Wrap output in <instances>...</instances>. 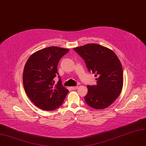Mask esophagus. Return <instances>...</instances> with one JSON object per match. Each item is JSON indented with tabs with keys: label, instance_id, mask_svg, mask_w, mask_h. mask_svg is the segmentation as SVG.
<instances>
[{
	"label": "esophagus",
	"instance_id": "1",
	"mask_svg": "<svg viewBox=\"0 0 146 146\" xmlns=\"http://www.w3.org/2000/svg\"><path fill=\"white\" fill-rule=\"evenodd\" d=\"M77 88H78L77 86H73V87H70V88H71L72 90H76V89H77Z\"/></svg>",
	"mask_w": 146,
	"mask_h": 146
}]
</instances>
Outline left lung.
Masks as SVG:
<instances>
[{
	"mask_svg": "<svg viewBox=\"0 0 146 146\" xmlns=\"http://www.w3.org/2000/svg\"><path fill=\"white\" fill-rule=\"evenodd\" d=\"M73 49L84 60L88 72L97 77V85L87 86L86 102L96 110L108 107L122 90L123 76L120 60L112 50L97 44Z\"/></svg>",
	"mask_w": 146,
	"mask_h": 146,
	"instance_id": "1",
	"label": "left lung"
}]
</instances>
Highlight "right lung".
I'll use <instances>...</instances> for the list:
<instances>
[{
  "label": "right lung",
  "mask_w": 146,
  "mask_h": 146,
  "mask_svg": "<svg viewBox=\"0 0 146 146\" xmlns=\"http://www.w3.org/2000/svg\"><path fill=\"white\" fill-rule=\"evenodd\" d=\"M69 49L50 46L32 54L23 71V86L30 100L37 107L45 111L56 110L63 104L69 90L62 84L61 78L56 84L54 78L58 75L59 60Z\"/></svg>",
  "instance_id": "right-lung-1"
}]
</instances>
